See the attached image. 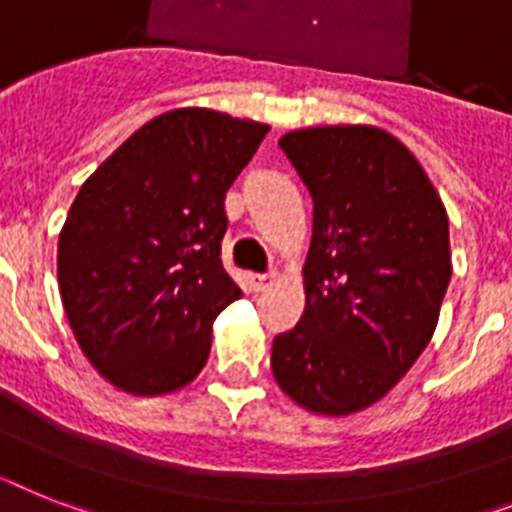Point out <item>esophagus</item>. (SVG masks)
Masks as SVG:
<instances>
[{"instance_id": "34e87169", "label": "esophagus", "mask_w": 512, "mask_h": 512, "mask_svg": "<svg viewBox=\"0 0 512 512\" xmlns=\"http://www.w3.org/2000/svg\"><path fill=\"white\" fill-rule=\"evenodd\" d=\"M273 278H276L273 273H249L247 283L252 291H265L273 283Z\"/></svg>"}]
</instances>
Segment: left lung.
Wrapping results in <instances>:
<instances>
[{"instance_id": "1", "label": "left lung", "mask_w": 512, "mask_h": 512, "mask_svg": "<svg viewBox=\"0 0 512 512\" xmlns=\"http://www.w3.org/2000/svg\"><path fill=\"white\" fill-rule=\"evenodd\" d=\"M278 145L315 213L304 315L276 336L270 367L302 409L349 416L385 398L432 341L453 273L448 213L422 163L380 127H307Z\"/></svg>"}]
</instances>
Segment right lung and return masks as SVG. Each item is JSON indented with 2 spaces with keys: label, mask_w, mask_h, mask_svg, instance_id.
Returning a JSON list of instances; mask_svg holds the SVG:
<instances>
[{
  "label": "right lung",
  "mask_w": 512,
  "mask_h": 512,
  "mask_svg": "<svg viewBox=\"0 0 512 512\" xmlns=\"http://www.w3.org/2000/svg\"><path fill=\"white\" fill-rule=\"evenodd\" d=\"M268 124L166 111L85 179L59 234L57 276L77 343L132 395L190 385L213 320L242 296L221 263L226 192Z\"/></svg>",
  "instance_id": "1"
}]
</instances>
